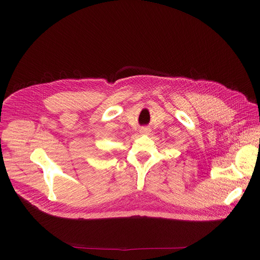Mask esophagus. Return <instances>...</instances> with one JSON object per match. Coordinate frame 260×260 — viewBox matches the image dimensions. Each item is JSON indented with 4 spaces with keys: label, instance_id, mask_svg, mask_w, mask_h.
<instances>
[{
    "label": "esophagus",
    "instance_id": "obj_1",
    "mask_svg": "<svg viewBox=\"0 0 260 260\" xmlns=\"http://www.w3.org/2000/svg\"><path fill=\"white\" fill-rule=\"evenodd\" d=\"M149 132H151V129L147 128V127H141L140 128V134H142V135H147Z\"/></svg>",
    "mask_w": 260,
    "mask_h": 260
}]
</instances>
